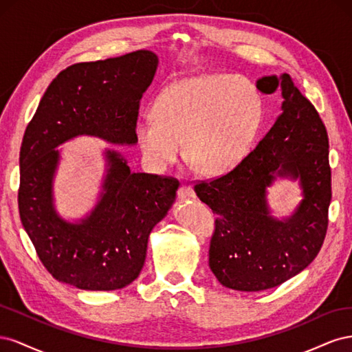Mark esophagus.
Segmentation results:
<instances>
[{
  "label": "esophagus",
  "mask_w": 352,
  "mask_h": 352,
  "mask_svg": "<svg viewBox=\"0 0 352 352\" xmlns=\"http://www.w3.org/2000/svg\"><path fill=\"white\" fill-rule=\"evenodd\" d=\"M195 192L194 189L190 186H180L177 189V198L179 199H190V198H195Z\"/></svg>",
  "instance_id": "34e87169"
}]
</instances>
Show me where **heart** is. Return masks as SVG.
<instances>
[{
  "label": "heart",
  "instance_id": "b5f03b06",
  "mask_svg": "<svg viewBox=\"0 0 352 352\" xmlns=\"http://www.w3.org/2000/svg\"><path fill=\"white\" fill-rule=\"evenodd\" d=\"M153 114L136 124L141 151L157 172L186 157L207 176L235 168L247 155L264 114L255 85L229 74H201L168 85Z\"/></svg>",
  "mask_w": 352,
  "mask_h": 352
}]
</instances>
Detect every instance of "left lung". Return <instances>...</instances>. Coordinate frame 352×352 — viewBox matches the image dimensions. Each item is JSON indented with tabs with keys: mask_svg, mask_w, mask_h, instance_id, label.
<instances>
[{
	"mask_svg": "<svg viewBox=\"0 0 352 352\" xmlns=\"http://www.w3.org/2000/svg\"><path fill=\"white\" fill-rule=\"evenodd\" d=\"M264 94L282 91V114L242 162L225 176L195 185L212 210L216 232L208 264L235 291L270 289L302 272L320 251L332 198L329 138L314 105L287 73L257 80ZM278 178L298 179L303 199L291 217L276 219L267 189Z\"/></svg>",
	"mask_w": 352,
	"mask_h": 352,
	"instance_id": "1",
	"label": "left lung"
}]
</instances>
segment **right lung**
I'll list each match as a JSON object with an SVG mask.
<instances>
[{
	"label": "right lung",
	"instance_id": "1",
	"mask_svg": "<svg viewBox=\"0 0 352 352\" xmlns=\"http://www.w3.org/2000/svg\"><path fill=\"white\" fill-rule=\"evenodd\" d=\"M158 66L155 52L78 63L58 73L41 98L20 148L19 212L45 269L58 282L85 291H116L140 276L148 236L173 206V177L133 173L126 158L105 148V175L95 207L78 221L54 206L60 145L95 136L135 145L144 92Z\"/></svg>",
	"mask_w": 352,
	"mask_h": 352
}]
</instances>
